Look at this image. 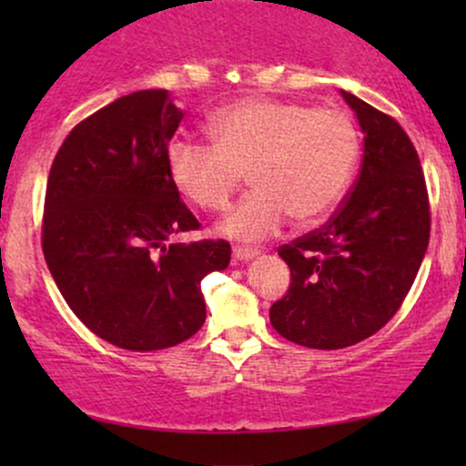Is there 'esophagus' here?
I'll list each match as a JSON object with an SVG mask.
<instances>
[{"label":"esophagus","instance_id":"esophagus-1","mask_svg":"<svg viewBox=\"0 0 466 466\" xmlns=\"http://www.w3.org/2000/svg\"><path fill=\"white\" fill-rule=\"evenodd\" d=\"M232 254H234V258H237V260H243V263H245V260L256 258V256H258L260 251H258V249H254V248H243V245H237V248H234Z\"/></svg>","mask_w":466,"mask_h":466}]
</instances>
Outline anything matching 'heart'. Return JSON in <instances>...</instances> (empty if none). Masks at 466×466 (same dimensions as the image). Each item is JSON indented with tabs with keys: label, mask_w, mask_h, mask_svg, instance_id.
Listing matches in <instances>:
<instances>
[{
	"label": "heart",
	"mask_w": 466,
	"mask_h": 466,
	"mask_svg": "<svg viewBox=\"0 0 466 466\" xmlns=\"http://www.w3.org/2000/svg\"><path fill=\"white\" fill-rule=\"evenodd\" d=\"M212 144L177 137L166 147V170L181 197L201 210H226L245 173L251 188L221 221V232L260 240L282 228L311 226L349 188L360 133L344 109L296 100L251 98L215 111Z\"/></svg>",
	"instance_id": "heart-1"
}]
</instances>
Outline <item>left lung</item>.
Returning <instances> with one entry per match:
<instances>
[{
  "mask_svg": "<svg viewBox=\"0 0 466 466\" xmlns=\"http://www.w3.org/2000/svg\"><path fill=\"white\" fill-rule=\"evenodd\" d=\"M363 131L360 177L322 228L278 248L291 285L271 326L293 344L337 350L399 311L430 243V197L419 153L394 117L341 92Z\"/></svg>",
  "mask_w": 466,
  "mask_h": 466,
  "instance_id": "1",
  "label": "left lung"
}]
</instances>
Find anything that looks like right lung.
Segmentation results:
<instances>
[{"mask_svg":"<svg viewBox=\"0 0 466 466\" xmlns=\"http://www.w3.org/2000/svg\"><path fill=\"white\" fill-rule=\"evenodd\" d=\"M181 109L144 89L78 122L46 188L41 245L76 318L125 350H162L206 322L201 280L229 265L228 240L173 243L199 229L166 170Z\"/></svg>","mask_w":466,"mask_h":466,"instance_id":"right-lung-1","label":"right lung"}]
</instances>
